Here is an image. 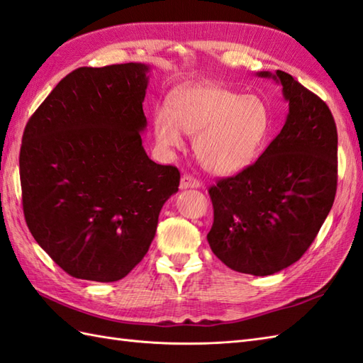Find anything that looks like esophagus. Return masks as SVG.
<instances>
[{
  "instance_id": "34e87169",
  "label": "esophagus",
  "mask_w": 363,
  "mask_h": 363,
  "mask_svg": "<svg viewBox=\"0 0 363 363\" xmlns=\"http://www.w3.org/2000/svg\"><path fill=\"white\" fill-rule=\"evenodd\" d=\"M201 187V182L196 177L190 174H184L181 179V189H199Z\"/></svg>"
}]
</instances>
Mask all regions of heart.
Here are the masks:
<instances>
[{
	"instance_id": "heart-1",
	"label": "heart",
	"mask_w": 363,
	"mask_h": 363,
	"mask_svg": "<svg viewBox=\"0 0 363 363\" xmlns=\"http://www.w3.org/2000/svg\"><path fill=\"white\" fill-rule=\"evenodd\" d=\"M154 135L164 150L181 148L182 130L195 134L196 159L213 174L248 168L265 148L273 118L260 96L240 95L218 84L177 90L172 107L154 113Z\"/></svg>"
}]
</instances>
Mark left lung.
<instances>
[{"mask_svg":"<svg viewBox=\"0 0 363 363\" xmlns=\"http://www.w3.org/2000/svg\"><path fill=\"white\" fill-rule=\"evenodd\" d=\"M289 101L285 125L248 168L209 189L207 242L238 273L268 276L295 264L325 223L337 191V126L328 104L277 70Z\"/></svg>","mask_w":363,"mask_h":363,"instance_id":"obj_1","label":"left lung"}]
</instances>
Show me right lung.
I'll use <instances>...</instances> for the list:
<instances>
[{
  "instance_id": "obj_1",
  "label": "right lung",
  "mask_w": 363,
  "mask_h": 363,
  "mask_svg": "<svg viewBox=\"0 0 363 363\" xmlns=\"http://www.w3.org/2000/svg\"><path fill=\"white\" fill-rule=\"evenodd\" d=\"M150 67H81L26 123L20 150L23 212L35 242L73 277H125L156 235L179 169L142 146Z\"/></svg>"
}]
</instances>
